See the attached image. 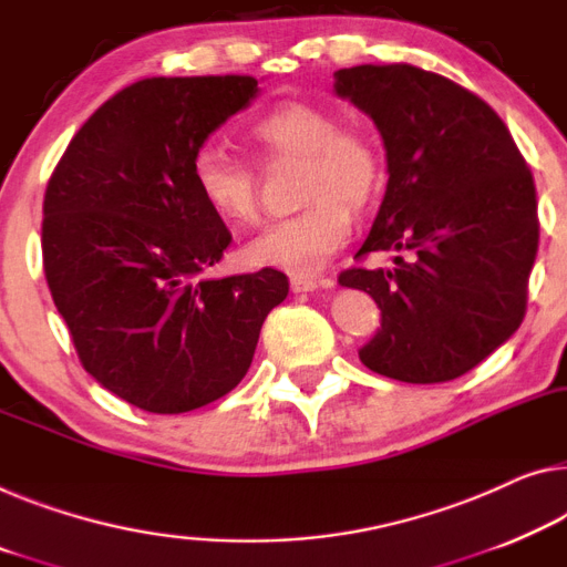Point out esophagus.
<instances>
[{
  "instance_id": "obj_1",
  "label": "esophagus",
  "mask_w": 567,
  "mask_h": 567,
  "mask_svg": "<svg viewBox=\"0 0 567 567\" xmlns=\"http://www.w3.org/2000/svg\"><path fill=\"white\" fill-rule=\"evenodd\" d=\"M327 286H332V281H329V278L291 276V291L293 293H309V291H317V289H327Z\"/></svg>"
}]
</instances>
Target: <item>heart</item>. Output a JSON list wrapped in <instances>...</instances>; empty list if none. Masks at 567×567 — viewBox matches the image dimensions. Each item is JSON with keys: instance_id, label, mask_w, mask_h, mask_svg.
Returning a JSON list of instances; mask_svg holds the SVG:
<instances>
[{"instance_id": "1", "label": "heart", "mask_w": 567, "mask_h": 567, "mask_svg": "<svg viewBox=\"0 0 567 567\" xmlns=\"http://www.w3.org/2000/svg\"><path fill=\"white\" fill-rule=\"evenodd\" d=\"M248 136L264 159L299 156V203L307 210L260 230L246 246L250 266L313 276L334 258L382 182L380 150L360 128L339 126L332 111L307 101H284L258 116ZM193 182L203 203L225 223H250L258 213V179L248 162L220 144L199 146Z\"/></svg>"}]
</instances>
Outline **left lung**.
Wrapping results in <instances>:
<instances>
[{
	"mask_svg": "<svg viewBox=\"0 0 567 567\" xmlns=\"http://www.w3.org/2000/svg\"><path fill=\"white\" fill-rule=\"evenodd\" d=\"M334 93L372 118L388 162L385 197L357 256H408L339 274L380 309L360 360L417 385L461 378L525 317L539 240L533 174L494 109L449 78L354 65L334 73Z\"/></svg>",
	"mask_w": 567,
	"mask_h": 567,
	"instance_id": "obj_1",
	"label": "left lung"
}]
</instances>
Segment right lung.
<instances>
[{
  "instance_id": "1",
  "label": "right lung",
  "mask_w": 567,
  "mask_h": 567,
  "mask_svg": "<svg viewBox=\"0 0 567 567\" xmlns=\"http://www.w3.org/2000/svg\"><path fill=\"white\" fill-rule=\"evenodd\" d=\"M260 93L250 75L146 78L81 126L52 172L42 264L52 301L95 382L150 413L228 395L254 362L276 268L205 271L233 235L193 182V156Z\"/></svg>"
}]
</instances>
